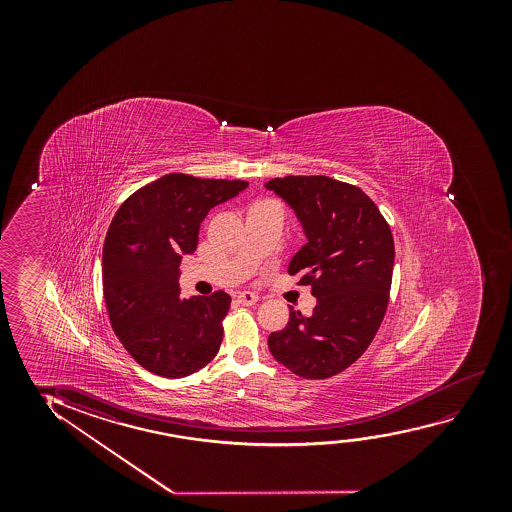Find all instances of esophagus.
Instances as JSON below:
<instances>
[{"instance_id": "obj_1", "label": "esophagus", "mask_w": 512, "mask_h": 512, "mask_svg": "<svg viewBox=\"0 0 512 512\" xmlns=\"http://www.w3.org/2000/svg\"><path fill=\"white\" fill-rule=\"evenodd\" d=\"M257 301H259V297L253 294V292H241V294H238V302L243 304V306H253Z\"/></svg>"}]
</instances>
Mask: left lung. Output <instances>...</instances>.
<instances>
[{"label":"left lung","mask_w":512,"mask_h":512,"mask_svg":"<svg viewBox=\"0 0 512 512\" xmlns=\"http://www.w3.org/2000/svg\"><path fill=\"white\" fill-rule=\"evenodd\" d=\"M292 208L306 245L288 274L316 297L313 315L290 306L287 327L267 339L280 364L325 379L357 360L383 322L392 285V232L362 190L329 176H285L264 185Z\"/></svg>","instance_id":"left-lung-1"}]
</instances>
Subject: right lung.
I'll return each mask as SVG.
<instances>
[{"instance_id": "obj_1", "label": "right lung", "mask_w": 512, "mask_h": 512, "mask_svg": "<svg viewBox=\"0 0 512 512\" xmlns=\"http://www.w3.org/2000/svg\"><path fill=\"white\" fill-rule=\"evenodd\" d=\"M248 187L241 180L166 175L115 213L103 245V292L113 332L129 355L162 378H185L215 357L231 295L180 297V262L196 252L211 208Z\"/></svg>"}]
</instances>
